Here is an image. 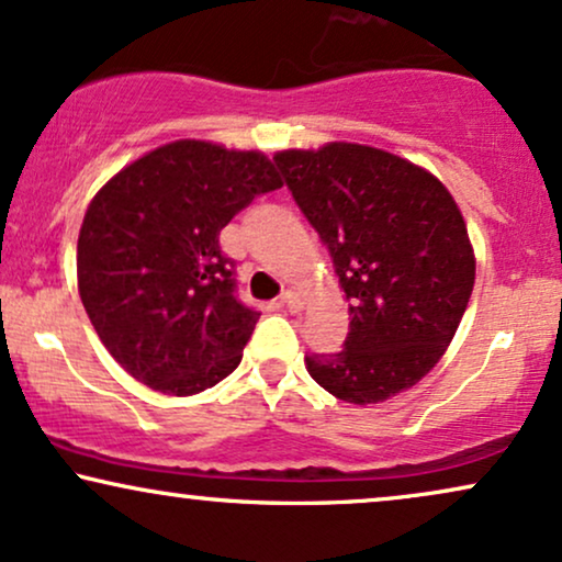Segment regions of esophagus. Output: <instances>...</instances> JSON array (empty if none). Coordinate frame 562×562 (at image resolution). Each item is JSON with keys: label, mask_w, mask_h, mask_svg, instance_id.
Returning <instances> with one entry per match:
<instances>
[{"label": "esophagus", "mask_w": 562, "mask_h": 562, "mask_svg": "<svg viewBox=\"0 0 562 562\" xmlns=\"http://www.w3.org/2000/svg\"><path fill=\"white\" fill-rule=\"evenodd\" d=\"M281 304L289 310V313H302V307H304L302 296L296 294V292H292V289H286V292L281 294Z\"/></svg>", "instance_id": "esophagus-1"}]
</instances>
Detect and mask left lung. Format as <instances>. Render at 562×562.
<instances>
[{
  "mask_svg": "<svg viewBox=\"0 0 562 562\" xmlns=\"http://www.w3.org/2000/svg\"><path fill=\"white\" fill-rule=\"evenodd\" d=\"M321 234L349 300L336 355H307L317 385L346 404H380L440 362L474 289L467 224L422 166L357 143L273 156Z\"/></svg>",
  "mask_w": 562,
  "mask_h": 562,
  "instance_id": "left-lung-1",
  "label": "left lung"
}]
</instances>
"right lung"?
Here are the masks:
<instances>
[{
	"label": "right lung",
	"instance_id": "add662e5",
	"mask_svg": "<svg viewBox=\"0 0 562 562\" xmlns=\"http://www.w3.org/2000/svg\"><path fill=\"white\" fill-rule=\"evenodd\" d=\"M281 187L258 150L177 140L101 187L78 237V289L116 362L154 391L192 396L232 375L258 323L218 234Z\"/></svg>",
	"mask_w": 562,
	"mask_h": 562
}]
</instances>
